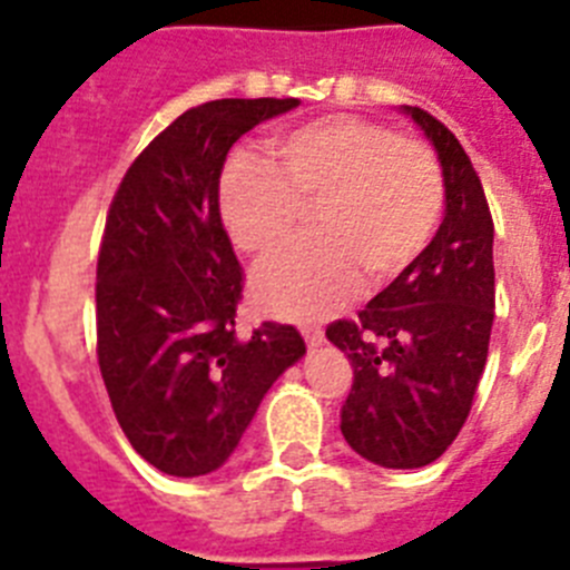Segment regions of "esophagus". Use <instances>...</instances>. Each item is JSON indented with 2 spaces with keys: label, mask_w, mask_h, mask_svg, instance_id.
Here are the masks:
<instances>
[{
  "label": "esophagus",
  "mask_w": 570,
  "mask_h": 570,
  "mask_svg": "<svg viewBox=\"0 0 570 570\" xmlns=\"http://www.w3.org/2000/svg\"><path fill=\"white\" fill-rule=\"evenodd\" d=\"M302 336H305L308 347H320L322 342H325V334H322L320 328H305V331H302Z\"/></svg>",
  "instance_id": "obj_1"
}]
</instances>
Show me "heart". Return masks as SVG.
Here are the masks:
<instances>
[{"label":"heart","mask_w":570,"mask_h":570,"mask_svg":"<svg viewBox=\"0 0 570 570\" xmlns=\"http://www.w3.org/2000/svg\"><path fill=\"white\" fill-rule=\"evenodd\" d=\"M274 168L234 163L219 183V214L230 242L265 259L279 254L314 208V236L265 262L250 291L265 314L322 320L342 308L367 276L391 285L414 268L442 214L434 154L391 128L328 116L279 136Z\"/></svg>","instance_id":"heart-1"}]
</instances>
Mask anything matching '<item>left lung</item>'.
<instances>
[{
    "mask_svg": "<svg viewBox=\"0 0 570 570\" xmlns=\"http://www.w3.org/2000/svg\"><path fill=\"white\" fill-rule=\"evenodd\" d=\"M442 168L445 216L414 268L325 336L354 367L342 436L382 468L440 460L471 411L493 325V223L480 176L440 119L402 105Z\"/></svg>",
    "mask_w": 570,
    "mask_h": 570,
    "instance_id": "obj_1",
    "label": "left lung"
}]
</instances>
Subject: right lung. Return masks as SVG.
Here are the masks:
<instances>
[{"label":"right lung","mask_w":570,"mask_h":570,"mask_svg":"<svg viewBox=\"0 0 570 570\" xmlns=\"http://www.w3.org/2000/svg\"><path fill=\"white\" fill-rule=\"evenodd\" d=\"M299 99H214L176 116L116 190L97 265V354L134 451L168 476L230 460L262 396L305 356L294 325L236 331L242 271L219 216L230 145Z\"/></svg>","instance_id":"add662e5"}]
</instances>
